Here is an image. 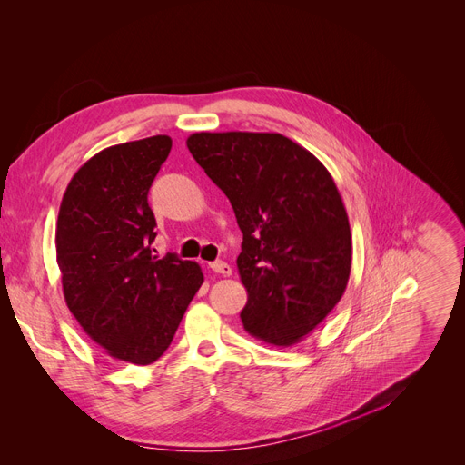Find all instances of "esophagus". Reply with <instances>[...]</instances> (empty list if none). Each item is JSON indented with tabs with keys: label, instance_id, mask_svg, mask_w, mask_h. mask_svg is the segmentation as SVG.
<instances>
[{
	"label": "esophagus",
	"instance_id": "esophagus-1",
	"mask_svg": "<svg viewBox=\"0 0 465 465\" xmlns=\"http://www.w3.org/2000/svg\"><path fill=\"white\" fill-rule=\"evenodd\" d=\"M209 267H211V271L219 272V274H223V276H230V274H232V267H230L226 262H221V260H216V262L209 263Z\"/></svg>",
	"mask_w": 465,
	"mask_h": 465
}]
</instances>
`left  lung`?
I'll list each match as a JSON object with an SVG mask.
<instances>
[{
  "label": "left lung",
  "instance_id": "8db88e82",
  "mask_svg": "<svg viewBox=\"0 0 465 465\" xmlns=\"http://www.w3.org/2000/svg\"><path fill=\"white\" fill-rule=\"evenodd\" d=\"M187 147L228 196L242 232L244 331L276 348L299 344L350 281V221L331 173L278 133H194Z\"/></svg>",
  "mask_w": 465,
  "mask_h": 465
}]
</instances>
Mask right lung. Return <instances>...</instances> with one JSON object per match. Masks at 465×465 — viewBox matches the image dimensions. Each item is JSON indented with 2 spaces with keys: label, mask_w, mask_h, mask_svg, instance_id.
Segmentation results:
<instances>
[{
  "label": "right lung",
  "mask_w": 465,
  "mask_h": 465,
  "mask_svg": "<svg viewBox=\"0 0 465 465\" xmlns=\"http://www.w3.org/2000/svg\"><path fill=\"white\" fill-rule=\"evenodd\" d=\"M172 138L117 143L73 175L59 205L55 252L69 311L110 357L151 364L172 344L203 284L196 262L159 258L147 193Z\"/></svg>",
  "instance_id": "1"
}]
</instances>
